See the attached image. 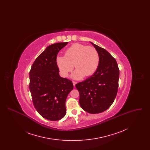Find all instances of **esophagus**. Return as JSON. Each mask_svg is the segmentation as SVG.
<instances>
[{
	"instance_id": "34e87169",
	"label": "esophagus",
	"mask_w": 150,
	"mask_h": 150,
	"mask_svg": "<svg viewBox=\"0 0 150 150\" xmlns=\"http://www.w3.org/2000/svg\"><path fill=\"white\" fill-rule=\"evenodd\" d=\"M72 83H73V85H74V86H75L76 84L77 83V82H76V81H72Z\"/></svg>"
}]
</instances>
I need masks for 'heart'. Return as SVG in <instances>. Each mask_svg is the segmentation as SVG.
<instances>
[{
	"label": "heart",
	"mask_w": 150,
	"mask_h": 150,
	"mask_svg": "<svg viewBox=\"0 0 150 150\" xmlns=\"http://www.w3.org/2000/svg\"><path fill=\"white\" fill-rule=\"evenodd\" d=\"M100 60L99 53L94 47L75 43L66 50L64 56H57L56 63L64 76L72 71L75 65L76 71L72 77L80 79L93 75L98 67Z\"/></svg>",
	"instance_id": "b5f03b06"
}]
</instances>
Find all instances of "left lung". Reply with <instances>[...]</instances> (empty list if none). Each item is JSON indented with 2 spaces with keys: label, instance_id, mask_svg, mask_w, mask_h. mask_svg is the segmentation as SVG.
Returning <instances> with one entry per match:
<instances>
[{
  "label": "left lung",
  "instance_id": "obj_1",
  "mask_svg": "<svg viewBox=\"0 0 150 150\" xmlns=\"http://www.w3.org/2000/svg\"><path fill=\"white\" fill-rule=\"evenodd\" d=\"M100 54V64L92 76L75 85L79 92V104L91 114L106 110L117 93L119 69L115 58L107 50L91 43Z\"/></svg>",
  "mask_w": 150,
  "mask_h": 150
}]
</instances>
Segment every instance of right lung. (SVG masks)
<instances>
[{"label":"right lung","instance_id":"add662e5","mask_svg":"<svg viewBox=\"0 0 150 150\" xmlns=\"http://www.w3.org/2000/svg\"><path fill=\"white\" fill-rule=\"evenodd\" d=\"M68 42L48 46L36 58L30 74L29 88L36 111L44 118L57 121L66 113L65 102L73 89L71 80L59 75L56 58Z\"/></svg>","mask_w":150,"mask_h":150}]
</instances>
